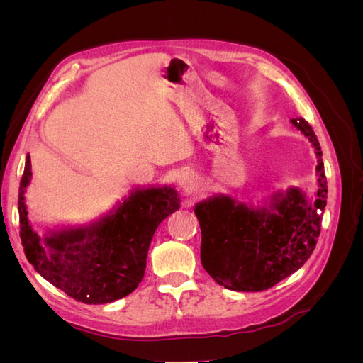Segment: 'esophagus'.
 Returning a JSON list of instances; mask_svg holds the SVG:
<instances>
[{"instance_id":"esophagus-1","label":"esophagus","mask_w":363,"mask_h":363,"mask_svg":"<svg viewBox=\"0 0 363 363\" xmlns=\"http://www.w3.org/2000/svg\"><path fill=\"white\" fill-rule=\"evenodd\" d=\"M195 183H196L195 175H194L192 172H189V171L182 172V174L179 175V179H177V184L180 186V189H183L184 192L194 191Z\"/></svg>"}]
</instances>
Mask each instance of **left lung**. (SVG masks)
Masks as SVG:
<instances>
[{
  "instance_id": "obj_1",
  "label": "left lung",
  "mask_w": 363,
  "mask_h": 363,
  "mask_svg": "<svg viewBox=\"0 0 363 363\" xmlns=\"http://www.w3.org/2000/svg\"><path fill=\"white\" fill-rule=\"evenodd\" d=\"M291 124L315 148L318 189L312 199L291 186L257 206L213 194L194 207L201 227V263L221 286L265 291L300 269L315 250L327 204L323 151L306 119H291Z\"/></svg>"
}]
</instances>
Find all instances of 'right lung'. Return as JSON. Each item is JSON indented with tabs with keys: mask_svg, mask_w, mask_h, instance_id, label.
<instances>
[{
	"mask_svg": "<svg viewBox=\"0 0 363 363\" xmlns=\"http://www.w3.org/2000/svg\"><path fill=\"white\" fill-rule=\"evenodd\" d=\"M30 182L31 160L27 155L18 196L26 257L52 286L86 304L112 303L138 288L156 228L180 207L174 186H135L89 224L48 227L39 235L27 216Z\"/></svg>",
	"mask_w": 363,
	"mask_h": 363,
	"instance_id": "right-lung-1",
	"label": "right lung"
}]
</instances>
